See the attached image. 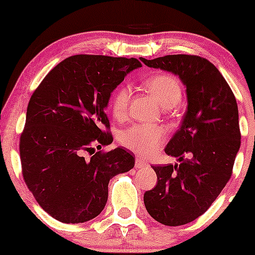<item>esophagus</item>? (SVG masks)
Masks as SVG:
<instances>
[{"label":"esophagus","instance_id":"1","mask_svg":"<svg viewBox=\"0 0 255 255\" xmlns=\"http://www.w3.org/2000/svg\"><path fill=\"white\" fill-rule=\"evenodd\" d=\"M148 166V163L142 158H137L135 159V168L137 169H142V168H146Z\"/></svg>","mask_w":255,"mask_h":255}]
</instances>
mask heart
I'll use <instances>...</instances> for the list:
<instances>
[{
  "instance_id": "obj_1",
  "label": "heart",
  "mask_w": 255,
  "mask_h": 255,
  "mask_svg": "<svg viewBox=\"0 0 255 255\" xmlns=\"http://www.w3.org/2000/svg\"><path fill=\"white\" fill-rule=\"evenodd\" d=\"M151 96L164 109H173L180 102L182 96L181 85L175 76L169 74H159L149 78L144 84ZM130 91L127 87H120L112 97V113L117 120H125L127 116ZM166 132L158 126L135 125L125 130L121 142L128 149L139 155H149L159 149L165 140Z\"/></svg>"
}]
</instances>
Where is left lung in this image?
I'll list each match as a JSON object with an SVG mask.
<instances>
[{
	"mask_svg": "<svg viewBox=\"0 0 255 255\" xmlns=\"http://www.w3.org/2000/svg\"><path fill=\"white\" fill-rule=\"evenodd\" d=\"M140 60L179 76L187 111L165 153L179 163L153 166L158 182L144 194L149 215L165 226H181L204 215L232 175L241 146L238 106L227 81L212 63L196 55Z\"/></svg>",
	"mask_w": 255,
	"mask_h": 255,
	"instance_id": "8db88e82",
	"label": "left lung"
}]
</instances>
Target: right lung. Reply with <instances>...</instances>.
<instances>
[{"label": "right lung", "mask_w": 255, "mask_h": 255, "mask_svg": "<svg viewBox=\"0 0 255 255\" xmlns=\"http://www.w3.org/2000/svg\"><path fill=\"white\" fill-rule=\"evenodd\" d=\"M142 66L134 58L74 55L45 76L33 92L20 135L22 174L40 207L64 223L99 216L113 176L129 171L134 158L125 148L85 153L113 138L106 107L125 76Z\"/></svg>", "instance_id": "right-lung-1"}]
</instances>
